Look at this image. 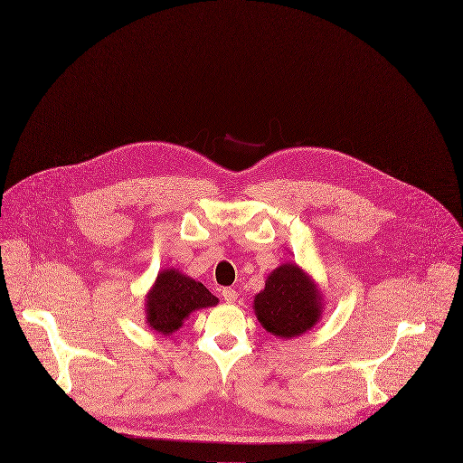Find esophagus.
Returning a JSON list of instances; mask_svg holds the SVG:
<instances>
[{"mask_svg":"<svg viewBox=\"0 0 463 463\" xmlns=\"http://www.w3.org/2000/svg\"><path fill=\"white\" fill-rule=\"evenodd\" d=\"M223 298H225V301L227 303H234V301H238V292H236V288H232V287H227V288H223Z\"/></svg>","mask_w":463,"mask_h":463,"instance_id":"34e87169","label":"esophagus"}]
</instances>
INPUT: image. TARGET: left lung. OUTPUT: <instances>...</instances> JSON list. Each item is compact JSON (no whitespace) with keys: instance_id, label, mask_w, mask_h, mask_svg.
<instances>
[{"instance_id":"1","label":"left lung","mask_w":463,"mask_h":463,"mask_svg":"<svg viewBox=\"0 0 463 463\" xmlns=\"http://www.w3.org/2000/svg\"><path fill=\"white\" fill-rule=\"evenodd\" d=\"M252 309L267 333L290 340L315 329L326 299L315 278L288 261L269 272L265 287L254 296Z\"/></svg>"}]
</instances>
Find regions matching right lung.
Here are the masks:
<instances>
[{"instance_id":"add662e5","label":"right lung","mask_w":463,"mask_h":463,"mask_svg":"<svg viewBox=\"0 0 463 463\" xmlns=\"http://www.w3.org/2000/svg\"><path fill=\"white\" fill-rule=\"evenodd\" d=\"M218 298L178 269L160 270L145 294V324L156 335L169 336L184 327L191 313L218 305Z\"/></svg>"}]
</instances>
